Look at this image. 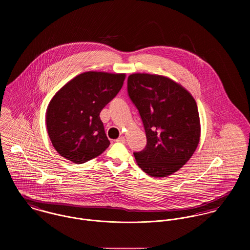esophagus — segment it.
<instances>
[{
    "label": "esophagus",
    "instance_id": "obj_1",
    "mask_svg": "<svg viewBox=\"0 0 250 250\" xmlns=\"http://www.w3.org/2000/svg\"><path fill=\"white\" fill-rule=\"evenodd\" d=\"M125 142H126V140H125L124 137H119V138L116 140V143H124Z\"/></svg>",
    "mask_w": 250,
    "mask_h": 250
}]
</instances>
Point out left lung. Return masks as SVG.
Listing matches in <instances>:
<instances>
[{"mask_svg":"<svg viewBox=\"0 0 250 250\" xmlns=\"http://www.w3.org/2000/svg\"><path fill=\"white\" fill-rule=\"evenodd\" d=\"M128 93L138 107L147 138L135 152L138 166L152 177H167L193 155L200 141V119L192 95L168 77L134 73Z\"/></svg>","mask_w":250,"mask_h":250,"instance_id":"1","label":"left lung"}]
</instances>
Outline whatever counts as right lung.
I'll return each instance as SVG.
<instances>
[{
    "instance_id": "right-lung-1",
    "label": "right lung",
    "mask_w": 250,
    "mask_h": 250,
    "mask_svg": "<svg viewBox=\"0 0 250 250\" xmlns=\"http://www.w3.org/2000/svg\"><path fill=\"white\" fill-rule=\"evenodd\" d=\"M126 74L87 71L77 75L51 99L46 127L57 152L75 164L101 155L109 145L100 112L121 89Z\"/></svg>"
}]
</instances>
